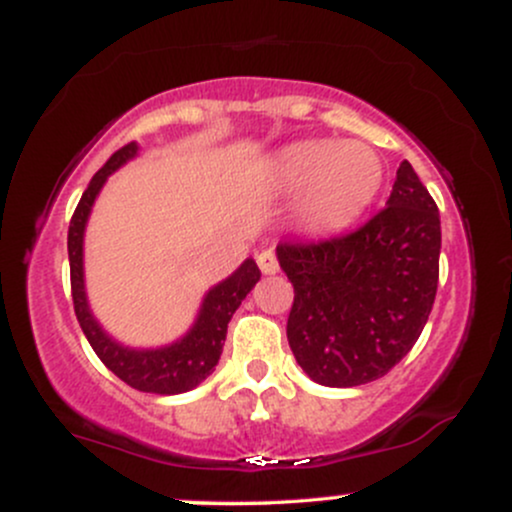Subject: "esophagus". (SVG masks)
Here are the masks:
<instances>
[{"instance_id":"esophagus-1","label":"esophagus","mask_w":512,"mask_h":512,"mask_svg":"<svg viewBox=\"0 0 512 512\" xmlns=\"http://www.w3.org/2000/svg\"><path fill=\"white\" fill-rule=\"evenodd\" d=\"M257 264H260L262 274H276V272H279V260H276L274 250H262L260 255H257Z\"/></svg>"}]
</instances>
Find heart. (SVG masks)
I'll use <instances>...</instances> for the list:
<instances>
[{
	"label": "heart",
	"instance_id": "b5f03b06",
	"mask_svg": "<svg viewBox=\"0 0 512 512\" xmlns=\"http://www.w3.org/2000/svg\"><path fill=\"white\" fill-rule=\"evenodd\" d=\"M274 182L301 195L298 216L310 231L337 233L366 211L383 187V161L361 142H298L274 161Z\"/></svg>",
	"mask_w": 512,
	"mask_h": 512
}]
</instances>
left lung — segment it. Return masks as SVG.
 Segmentation results:
<instances>
[{
    "label": "left lung",
    "instance_id": "8db88e82",
    "mask_svg": "<svg viewBox=\"0 0 512 512\" xmlns=\"http://www.w3.org/2000/svg\"><path fill=\"white\" fill-rule=\"evenodd\" d=\"M293 284L286 337L308 378L327 387L373 383L424 330L438 289L440 214L409 161L387 207L356 231L276 245Z\"/></svg>",
    "mask_w": 512,
    "mask_h": 512
}]
</instances>
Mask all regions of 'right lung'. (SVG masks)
I'll return each mask as SVG.
<instances>
[{
    "mask_svg": "<svg viewBox=\"0 0 512 512\" xmlns=\"http://www.w3.org/2000/svg\"><path fill=\"white\" fill-rule=\"evenodd\" d=\"M137 156V144L129 142L117 149L108 163L93 175L86 192L76 204L72 221H69V274H72V301L74 313L84 330L88 344L93 346L96 356L110 368L120 380L139 392H154V395H180L192 390L202 380L214 373L219 363L223 342H226L228 322L243 298L252 291V286L260 281V269L255 260H245L240 267L228 276L226 281L216 284L204 296L202 308L192 325V330L175 344L161 346V349H129L117 344L101 330L91 310H88L84 291V231L93 202L105 185L110 173H115L122 163Z\"/></svg>",
    "mask_w": 512,
    "mask_h": 512,
    "instance_id": "1",
    "label": "right lung"
}]
</instances>
